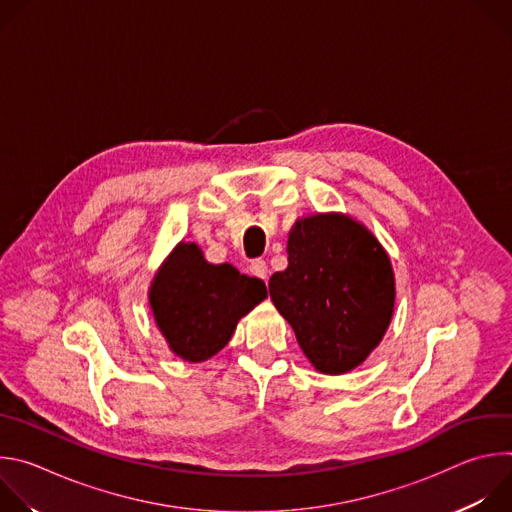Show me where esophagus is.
Wrapping results in <instances>:
<instances>
[{
  "instance_id": "esophagus-1",
  "label": "esophagus",
  "mask_w": 512,
  "mask_h": 512,
  "mask_svg": "<svg viewBox=\"0 0 512 512\" xmlns=\"http://www.w3.org/2000/svg\"><path fill=\"white\" fill-rule=\"evenodd\" d=\"M251 273L255 275V277H259V279H263V281H267V263L263 261V259H255L253 263H251Z\"/></svg>"
}]
</instances>
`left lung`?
Wrapping results in <instances>:
<instances>
[{
    "instance_id": "left-lung-1",
    "label": "left lung",
    "mask_w": 512,
    "mask_h": 512,
    "mask_svg": "<svg viewBox=\"0 0 512 512\" xmlns=\"http://www.w3.org/2000/svg\"><path fill=\"white\" fill-rule=\"evenodd\" d=\"M269 296L312 367L344 375L381 344L395 310V273L356 218L316 212L291 227L287 267L271 275Z\"/></svg>"
}]
</instances>
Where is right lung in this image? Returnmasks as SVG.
<instances>
[{"label": "right lung", "mask_w": 512, "mask_h": 512, "mask_svg": "<svg viewBox=\"0 0 512 512\" xmlns=\"http://www.w3.org/2000/svg\"><path fill=\"white\" fill-rule=\"evenodd\" d=\"M265 298L261 279L239 273L231 263H208L196 243L184 241L158 267L148 291L168 348L188 362L221 352L239 320Z\"/></svg>", "instance_id": "1"}]
</instances>
